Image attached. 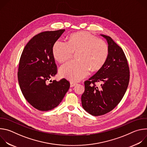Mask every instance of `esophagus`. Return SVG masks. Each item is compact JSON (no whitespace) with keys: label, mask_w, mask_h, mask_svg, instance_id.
Segmentation results:
<instances>
[{"label":"esophagus","mask_w":147,"mask_h":147,"mask_svg":"<svg viewBox=\"0 0 147 147\" xmlns=\"http://www.w3.org/2000/svg\"><path fill=\"white\" fill-rule=\"evenodd\" d=\"M77 84L74 82H73V81H71L70 82V87H74Z\"/></svg>","instance_id":"obj_1"}]
</instances>
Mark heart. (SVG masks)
<instances>
[{"mask_svg":"<svg viewBox=\"0 0 147 147\" xmlns=\"http://www.w3.org/2000/svg\"><path fill=\"white\" fill-rule=\"evenodd\" d=\"M52 52L55 59L60 63L66 61L73 53L78 52V60L70 61L59 69L61 76L78 81L87 76L90 69L95 71L102 67L108 56L109 48L104 40L88 32L81 31L72 34L68 43L60 40L56 41Z\"/></svg>","mask_w":147,"mask_h":147,"instance_id":"1","label":"heart"}]
</instances>
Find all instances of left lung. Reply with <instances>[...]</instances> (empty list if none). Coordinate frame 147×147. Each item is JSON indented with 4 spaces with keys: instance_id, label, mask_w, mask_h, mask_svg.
Returning <instances> with one entry per match:
<instances>
[{
    "instance_id": "8db88e82",
    "label": "left lung",
    "mask_w": 147,
    "mask_h": 147,
    "mask_svg": "<svg viewBox=\"0 0 147 147\" xmlns=\"http://www.w3.org/2000/svg\"><path fill=\"white\" fill-rule=\"evenodd\" d=\"M106 39L109 48L107 59L102 67L84 82L85 91L81 96L82 108L95 116L106 114L113 110L126 92L130 80V70L123 49L109 36ZM100 82V86L95 82Z\"/></svg>"
}]
</instances>
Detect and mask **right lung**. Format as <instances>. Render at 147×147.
<instances>
[{
	"label": "right lung",
	"instance_id": "right-lung-1",
	"mask_svg": "<svg viewBox=\"0 0 147 147\" xmlns=\"http://www.w3.org/2000/svg\"><path fill=\"white\" fill-rule=\"evenodd\" d=\"M65 31L40 32L24 47L20 59L18 81L24 98L35 109L48 111L57 107L70 87L65 78L49 80L57 73L52 48Z\"/></svg>",
	"mask_w": 147,
	"mask_h": 147
}]
</instances>
